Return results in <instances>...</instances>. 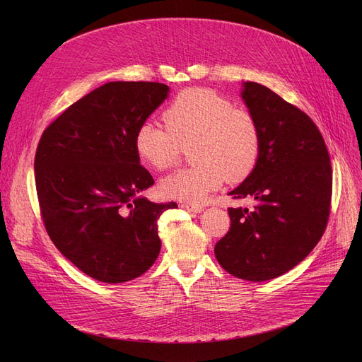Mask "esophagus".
<instances>
[{
  "label": "esophagus",
  "instance_id": "esophagus-1",
  "mask_svg": "<svg viewBox=\"0 0 362 362\" xmlns=\"http://www.w3.org/2000/svg\"><path fill=\"white\" fill-rule=\"evenodd\" d=\"M182 206L187 211H194V213H201L204 210V206L201 204H195V202H183Z\"/></svg>",
  "mask_w": 362,
  "mask_h": 362
}]
</instances>
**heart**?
Returning a JSON list of instances; mask_svg holds the SVG:
<instances>
[{
  "instance_id": "heart-1",
  "label": "heart",
  "mask_w": 362,
  "mask_h": 362,
  "mask_svg": "<svg viewBox=\"0 0 362 362\" xmlns=\"http://www.w3.org/2000/svg\"><path fill=\"white\" fill-rule=\"evenodd\" d=\"M165 126L139 124L135 151L141 161L156 170L175 165L183 148L191 146L194 164L164 177L167 198L201 202L224 180L238 183L255 170L262 149L258 119L217 92L192 88L180 92L164 111Z\"/></svg>"
}]
</instances>
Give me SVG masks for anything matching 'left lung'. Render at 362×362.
Here are the masks:
<instances>
[{"label": "left lung", "mask_w": 362, "mask_h": 362, "mask_svg": "<svg viewBox=\"0 0 362 362\" xmlns=\"http://www.w3.org/2000/svg\"><path fill=\"white\" fill-rule=\"evenodd\" d=\"M242 98L259 122L262 149L255 170L229 195L255 205L227 208L230 229L214 254L232 276L265 281L292 270L321 239L333 176L325 139L308 114L255 82L243 83Z\"/></svg>", "instance_id": "8db88e82"}]
</instances>
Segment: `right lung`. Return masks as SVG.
<instances>
[{"instance_id": "obj_1", "label": "right lung", "mask_w": 362, "mask_h": 362, "mask_svg": "<svg viewBox=\"0 0 362 362\" xmlns=\"http://www.w3.org/2000/svg\"><path fill=\"white\" fill-rule=\"evenodd\" d=\"M158 82H108L71 104L42 133L35 183L54 245L86 276L123 283L156 262L160 216L176 202L138 197L154 185L135 133L165 98Z\"/></svg>"}]
</instances>
